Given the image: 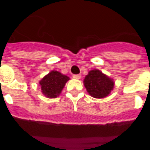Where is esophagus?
<instances>
[{"label": "esophagus", "mask_w": 150, "mask_h": 150, "mask_svg": "<svg viewBox=\"0 0 150 150\" xmlns=\"http://www.w3.org/2000/svg\"><path fill=\"white\" fill-rule=\"evenodd\" d=\"M73 78L76 79H79L81 78V75H73Z\"/></svg>", "instance_id": "obj_1"}]
</instances>
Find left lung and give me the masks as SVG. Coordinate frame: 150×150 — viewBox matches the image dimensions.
<instances>
[{
    "mask_svg": "<svg viewBox=\"0 0 150 150\" xmlns=\"http://www.w3.org/2000/svg\"><path fill=\"white\" fill-rule=\"evenodd\" d=\"M83 84L89 95L94 98H104L110 94L114 88V81L108 75L95 69L85 76Z\"/></svg>",
    "mask_w": 150,
    "mask_h": 150,
    "instance_id": "left-lung-1",
    "label": "left lung"
}]
</instances>
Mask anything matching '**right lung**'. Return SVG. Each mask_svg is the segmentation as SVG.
I'll return each instance as SVG.
<instances>
[{
	"instance_id": "obj_1",
	"label": "right lung",
	"mask_w": 150,
	"mask_h": 150,
	"mask_svg": "<svg viewBox=\"0 0 150 150\" xmlns=\"http://www.w3.org/2000/svg\"><path fill=\"white\" fill-rule=\"evenodd\" d=\"M69 79L68 76L62 75L57 71H52L40 80L42 92L46 97L56 98L60 95Z\"/></svg>"
}]
</instances>
